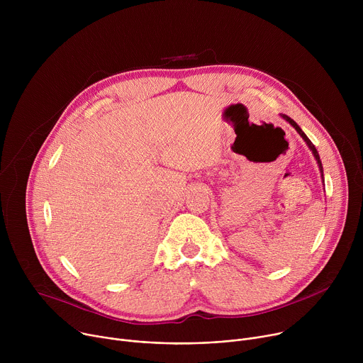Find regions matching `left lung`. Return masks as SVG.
Masks as SVG:
<instances>
[{"mask_svg":"<svg viewBox=\"0 0 363 363\" xmlns=\"http://www.w3.org/2000/svg\"><path fill=\"white\" fill-rule=\"evenodd\" d=\"M281 118H283V119H284L286 122H289V123H290V125H291V126H293V128H294V129L297 130V133H298V135H300V136L303 138V140L306 142V145L308 146V149H310V150H312V153H313V157H315V160L318 161V165H319V169H320L322 178H323V167H322V161H320V157H319V153H318V150H316L315 145L312 143V140H310V139H308V138L306 136V133H304V132H303V130L300 129V126H298V125H297V123H296V122H294V121H293L291 118H289L287 115H281ZM323 182H325V179H323ZM323 185H325V184H323Z\"/></svg>","mask_w":363,"mask_h":363,"instance_id":"8db88e82","label":"left lung"}]
</instances>
